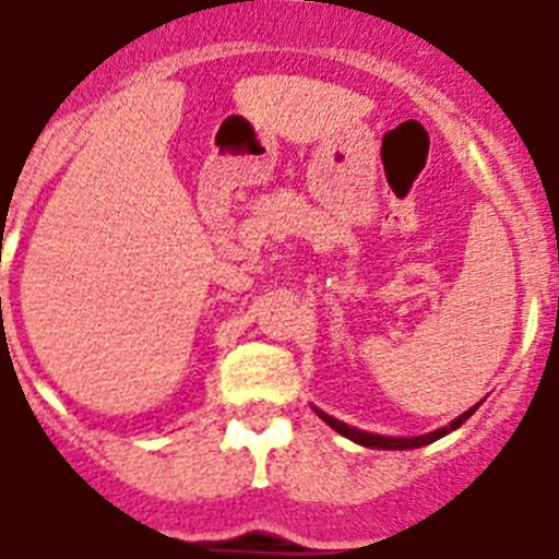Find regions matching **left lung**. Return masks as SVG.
I'll list each match as a JSON object with an SVG mask.
<instances>
[{"mask_svg": "<svg viewBox=\"0 0 559 559\" xmlns=\"http://www.w3.org/2000/svg\"><path fill=\"white\" fill-rule=\"evenodd\" d=\"M479 405V403H477ZM477 405L474 408H468L465 414H460V417L451 423V426L445 428H437V431H431V435H423V437H382V435H371V431H359V428L354 426H345L343 419H334L331 414L320 412V408H313V412L320 414V419H325L331 428H334L336 435L348 437V440H354L357 445H366V449H382V451H408V449H423V445H428V442L440 440V437L451 435L454 428H460L465 423V419L472 417L474 412H477Z\"/></svg>", "mask_w": 559, "mask_h": 559, "instance_id": "8db88e82", "label": "left lung"}]
</instances>
